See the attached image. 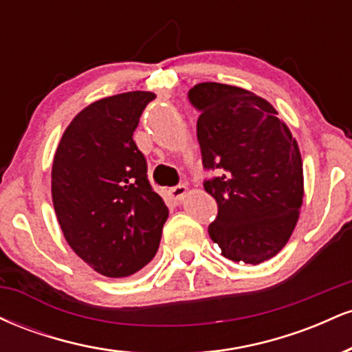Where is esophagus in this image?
Segmentation results:
<instances>
[{"instance_id":"esophagus-1","label":"esophagus","mask_w":352,"mask_h":352,"mask_svg":"<svg viewBox=\"0 0 352 352\" xmlns=\"http://www.w3.org/2000/svg\"><path fill=\"white\" fill-rule=\"evenodd\" d=\"M185 193H187V187H185V185H175V187L168 188V195H170V199L175 201H180L184 199Z\"/></svg>"}]
</instances>
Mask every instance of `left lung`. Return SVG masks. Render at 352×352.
Here are the masks:
<instances>
[{
  "mask_svg": "<svg viewBox=\"0 0 352 352\" xmlns=\"http://www.w3.org/2000/svg\"><path fill=\"white\" fill-rule=\"evenodd\" d=\"M200 111L197 137L207 170L204 187L217 200L208 233L232 261L258 265L288 243L302 205V160L288 125L268 100L220 82L188 91Z\"/></svg>",
  "mask_w": 352,
  "mask_h": 352,
  "instance_id": "obj_1",
  "label": "left lung"
}]
</instances>
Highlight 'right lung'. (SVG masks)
I'll use <instances>...</instances> for the list:
<instances>
[{"instance_id":"1","label":"right lung","mask_w":352,"mask_h":352,"mask_svg":"<svg viewBox=\"0 0 352 352\" xmlns=\"http://www.w3.org/2000/svg\"><path fill=\"white\" fill-rule=\"evenodd\" d=\"M153 99V92L134 91L89 104L54 153L51 193L63 235L109 278L131 276L155 256L168 217L132 137Z\"/></svg>"}]
</instances>
